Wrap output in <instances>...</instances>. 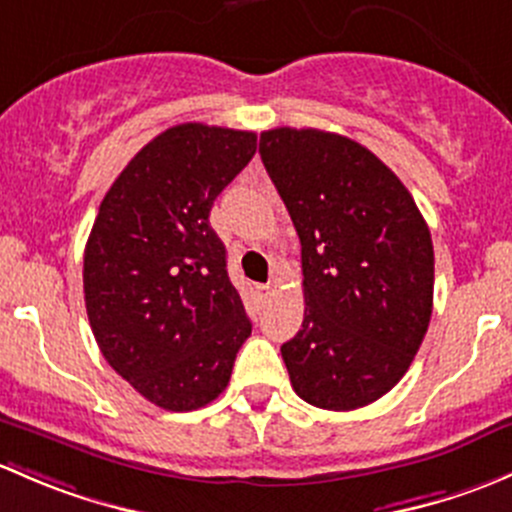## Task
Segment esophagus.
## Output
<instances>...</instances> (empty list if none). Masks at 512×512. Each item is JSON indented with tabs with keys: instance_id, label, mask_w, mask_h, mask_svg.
<instances>
[{
	"instance_id": "34e87169",
	"label": "esophagus",
	"mask_w": 512,
	"mask_h": 512,
	"mask_svg": "<svg viewBox=\"0 0 512 512\" xmlns=\"http://www.w3.org/2000/svg\"><path fill=\"white\" fill-rule=\"evenodd\" d=\"M271 295H273V288L271 286H256V298L261 300V303H263V300L271 298Z\"/></svg>"
}]
</instances>
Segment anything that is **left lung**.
<instances>
[{
    "label": "left lung",
    "mask_w": 512,
    "mask_h": 512,
    "mask_svg": "<svg viewBox=\"0 0 512 512\" xmlns=\"http://www.w3.org/2000/svg\"><path fill=\"white\" fill-rule=\"evenodd\" d=\"M258 152L300 239L303 328L281 347L295 394L330 412L367 407L404 377L429 328V226L360 142L276 128Z\"/></svg>",
    "instance_id": "8db88e82"
}]
</instances>
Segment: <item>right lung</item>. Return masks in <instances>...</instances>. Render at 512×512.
Returning <instances> with one entry per match:
<instances>
[{
	"mask_svg": "<svg viewBox=\"0 0 512 512\" xmlns=\"http://www.w3.org/2000/svg\"><path fill=\"white\" fill-rule=\"evenodd\" d=\"M254 152L249 130H165L120 172L88 236L83 293L100 352L167 412L214 402L251 335L209 212Z\"/></svg>",
	"mask_w": 512,
	"mask_h": 512,
	"instance_id": "1",
	"label": "right lung"
}]
</instances>
